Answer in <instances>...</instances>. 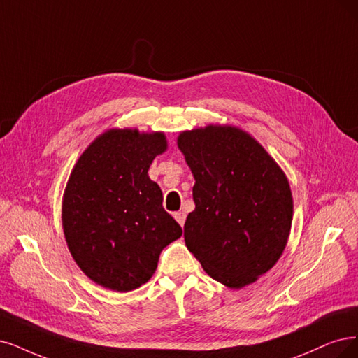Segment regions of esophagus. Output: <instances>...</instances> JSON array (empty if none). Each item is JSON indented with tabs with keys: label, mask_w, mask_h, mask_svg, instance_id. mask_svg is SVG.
Masks as SVG:
<instances>
[{
	"label": "esophagus",
	"mask_w": 358,
	"mask_h": 358,
	"mask_svg": "<svg viewBox=\"0 0 358 358\" xmlns=\"http://www.w3.org/2000/svg\"><path fill=\"white\" fill-rule=\"evenodd\" d=\"M174 218L177 220V222L182 227L184 222H186V213H182V210H180V213L174 214Z\"/></svg>",
	"instance_id": "esophagus-1"
}]
</instances>
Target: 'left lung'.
I'll use <instances>...</instances> for the list:
<instances>
[{
  "label": "left lung",
  "instance_id": "left-lung-1",
  "mask_svg": "<svg viewBox=\"0 0 358 358\" xmlns=\"http://www.w3.org/2000/svg\"><path fill=\"white\" fill-rule=\"evenodd\" d=\"M178 148L196 181V208L184 224L187 249L214 280L231 289L254 283L287 243L294 201L286 176L234 127L184 131Z\"/></svg>",
  "mask_w": 358,
  "mask_h": 358
}]
</instances>
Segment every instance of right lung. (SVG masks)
I'll list each match as a JSON object with an SVG mask.
<instances>
[{"mask_svg":"<svg viewBox=\"0 0 358 358\" xmlns=\"http://www.w3.org/2000/svg\"><path fill=\"white\" fill-rule=\"evenodd\" d=\"M166 150L162 132L110 129L78 159L63 196V231L76 264L92 282L128 292L148 282L159 255L181 237L148 176Z\"/></svg>","mask_w":358,"mask_h":358,"instance_id":"right-lung-1","label":"right lung"}]
</instances>
